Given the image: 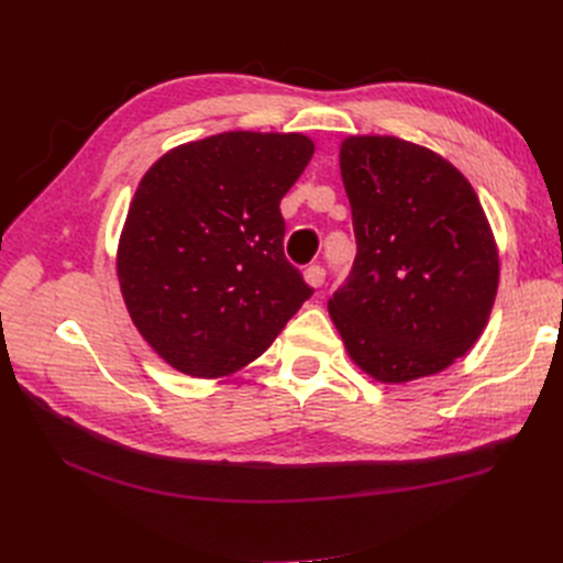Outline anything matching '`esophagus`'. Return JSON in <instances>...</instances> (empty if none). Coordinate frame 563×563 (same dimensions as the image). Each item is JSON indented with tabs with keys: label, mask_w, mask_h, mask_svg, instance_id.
Segmentation results:
<instances>
[{
	"label": "esophagus",
	"mask_w": 563,
	"mask_h": 563,
	"mask_svg": "<svg viewBox=\"0 0 563 563\" xmlns=\"http://www.w3.org/2000/svg\"><path fill=\"white\" fill-rule=\"evenodd\" d=\"M323 279H327V269H323V265L314 263L305 269V282H308L310 286H321Z\"/></svg>",
	"instance_id": "34e87169"
}]
</instances>
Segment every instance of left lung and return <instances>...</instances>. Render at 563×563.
I'll use <instances>...</instances> for the list:
<instances>
[{
  "instance_id": "1",
  "label": "left lung",
  "mask_w": 563,
  "mask_h": 563,
  "mask_svg": "<svg viewBox=\"0 0 563 563\" xmlns=\"http://www.w3.org/2000/svg\"><path fill=\"white\" fill-rule=\"evenodd\" d=\"M356 258L329 312L352 360L383 383L432 376L482 335L498 251L479 197L437 152L391 135L340 147Z\"/></svg>"
}]
</instances>
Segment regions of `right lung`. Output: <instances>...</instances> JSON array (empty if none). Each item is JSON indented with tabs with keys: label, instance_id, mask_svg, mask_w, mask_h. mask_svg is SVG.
<instances>
[{
	"label": "right lung",
	"instance_id": "right-lung-1",
	"mask_svg": "<svg viewBox=\"0 0 563 563\" xmlns=\"http://www.w3.org/2000/svg\"><path fill=\"white\" fill-rule=\"evenodd\" d=\"M312 152L300 133L230 131L143 176L117 275L135 329L174 368L218 378L246 366L314 294L286 261L279 211Z\"/></svg>",
	"mask_w": 563,
	"mask_h": 563
}]
</instances>
